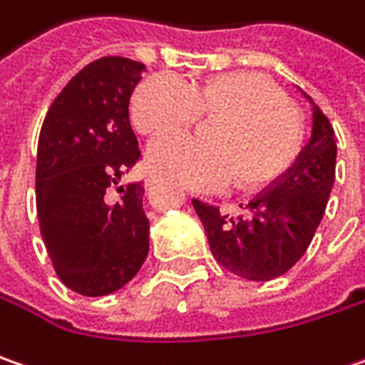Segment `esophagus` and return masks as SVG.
Here are the masks:
<instances>
[{
    "mask_svg": "<svg viewBox=\"0 0 365 365\" xmlns=\"http://www.w3.org/2000/svg\"><path fill=\"white\" fill-rule=\"evenodd\" d=\"M158 180H160V178H158L155 174H148V176H145V189H152V187H155V185H158Z\"/></svg>",
    "mask_w": 365,
    "mask_h": 365,
    "instance_id": "1",
    "label": "esophagus"
}]
</instances>
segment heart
Returning a JSON list of instances; mask_svg holds the SVG:
<instances>
[{"label":"heart","mask_w":365,"mask_h":365,"mask_svg":"<svg viewBox=\"0 0 365 365\" xmlns=\"http://www.w3.org/2000/svg\"><path fill=\"white\" fill-rule=\"evenodd\" d=\"M131 120L154 135L184 126L201 112L222 114L212 143L180 132L155 137L148 162L199 191H220L236 174L242 185H264L292 164L300 150L302 125L279 86L259 73H222L201 83L162 71L145 78L131 96Z\"/></svg>","instance_id":"obj_1"}]
</instances>
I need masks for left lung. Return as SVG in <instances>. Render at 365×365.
Returning a JSON list of instances; mask_svg holds the SVG:
<instances>
[{"label": "left lung", "mask_w": 365, "mask_h": 365, "mask_svg": "<svg viewBox=\"0 0 365 365\" xmlns=\"http://www.w3.org/2000/svg\"><path fill=\"white\" fill-rule=\"evenodd\" d=\"M335 160L333 125L314 104L308 145L287 173L246 203L245 213L224 215L220 207L192 199L215 261L250 282H269L289 271L310 246L324 215L335 182Z\"/></svg>", "instance_id": "1"}]
</instances>
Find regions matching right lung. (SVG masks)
<instances>
[{"label":"right lung","instance_id":"add662e5","mask_svg":"<svg viewBox=\"0 0 365 365\" xmlns=\"http://www.w3.org/2000/svg\"><path fill=\"white\" fill-rule=\"evenodd\" d=\"M145 65L102 57L76 73L46 113L36 154V215L61 282L82 296L129 283L150 250L143 185L108 189L139 160L129 101Z\"/></svg>","mask_w":365,"mask_h":365}]
</instances>
